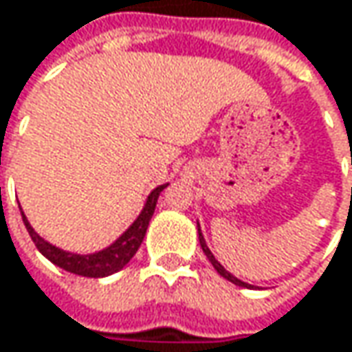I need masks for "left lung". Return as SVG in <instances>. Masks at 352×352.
Returning <instances> with one entry per match:
<instances>
[{
    "instance_id": "left-lung-1",
    "label": "left lung",
    "mask_w": 352,
    "mask_h": 352,
    "mask_svg": "<svg viewBox=\"0 0 352 352\" xmlns=\"http://www.w3.org/2000/svg\"><path fill=\"white\" fill-rule=\"evenodd\" d=\"M197 232H199V243H201V250H204V254L208 256V260H209V262H211V266H213V268L217 270V274H219V276H223L226 280H230V282H232V284H236V286H243V288H252L250 284L241 282L240 278H236L234 274H230V272L226 270V268H223V266H221V264H219V262L215 260V256L211 254V250H209L208 243H206V240H204V234H201V230H199V223H197Z\"/></svg>"
}]
</instances>
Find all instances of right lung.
<instances>
[{
	"mask_svg": "<svg viewBox=\"0 0 352 352\" xmlns=\"http://www.w3.org/2000/svg\"><path fill=\"white\" fill-rule=\"evenodd\" d=\"M167 185H159L157 189L151 191V195L146 197V204H144L143 211L139 213V217L133 221V226L118 238V240L111 243L109 248L96 252V254H70V252H64L56 245H52L50 241L44 238H40L34 228L30 226V221L25 219L23 215V223H25V230L30 234L32 241L36 243V248L48 258L52 264L60 266L62 270L72 272V274H78V276H86V278H104V276H111L114 272L122 270L131 258L137 254V250L141 248L143 243L144 234H146V228H148V221L155 213L157 208V199H159V193L165 189Z\"/></svg>",
	"mask_w": 352,
	"mask_h": 352,
	"instance_id": "obj_1",
	"label": "right lung"
}]
</instances>
